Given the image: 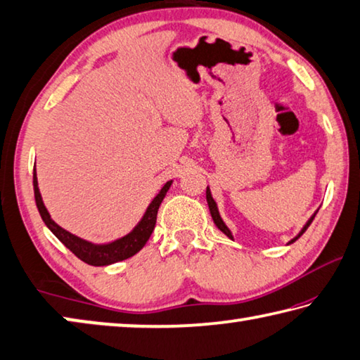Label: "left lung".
Listing matches in <instances>:
<instances>
[{
    "label": "left lung",
    "instance_id": "8db88e82",
    "mask_svg": "<svg viewBox=\"0 0 360 360\" xmlns=\"http://www.w3.org/2000/svg\"><path fill=\"white\" fill-rule=\"evenodd\" d=\"M206 202H208V206H210V212H211V217H212V221H214V224L217 225V229L219 230H221L222 231V233H225V235H227L229 236V238H233V236H231V233H230V230H229V227H227V225H225L224 224V221H222V219H221V216H219V211H217V205H216V202H214V200H212V197H211V192H210V188L208 187H206ZM314 216H316V212H314V214L311 216V219H309V221L307 222V225H304V227L302 229V231H300V233H298L297 236H295V238L294 240H292L290 243H294L295 240H298V238H300V236L304 233V230H307L308 227H309V224H311L313 222V219H314Z\"/></svg>",
    "mask_w": 360,
    "mask_h": 360
}]
</instances>
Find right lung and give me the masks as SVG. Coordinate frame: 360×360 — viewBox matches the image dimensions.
Wrapping results in <instances>:
<instances>
[{
    "mask_svg": "<svg viewBox=\"0 0 360 360\" xmlns=\"http://www.w3.org/2000/svg\"><path fill=\"white\" fill-rule=\"evenodd\" d=\"M173 181H168L165 186L162 187V191L158 192L157 197L152 200L149 208L146 210V214L143 216L141 222H139L133 231H130L129 235L124 236V238L115 240L109 245H92V243L81 240L79 236L70 233L65 229L60 227L56 222L51 219V214H49L44 203H42L39 188H38V179H36V168L33 172V186H34V200H36V206H38V211L42 217V221L47 225L49 229L57 238L63 243V245L70 249V251L76 255V257L81 259L82 262L94 266H105V265H111L115 264V262L125 260L135 255L139 249H143V246L148 243L149 236L154 231L155 222H157V211L158 206L163 202L165 195L168 192L169 186H172Z\"/></svg>",
    "mask_w": 360,
    "mask_h": 360,
    "instance_id": "1",
    "label": "right lung"
}]
</instances>
